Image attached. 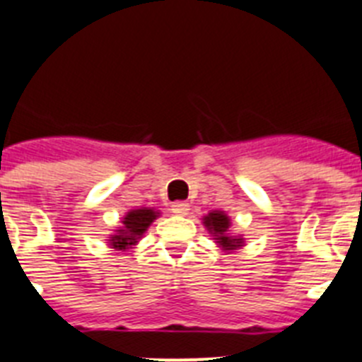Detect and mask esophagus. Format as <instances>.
Segmentation results:
<instances>
[{"label": "esophagus", "instance_id": "obj_1", "mask_svg": "<svg viewBox=\"0 0 362 362\" xmlns=\"http://www.w3.org/2000/svg\"><path fill=\"white\" fill-rule=\"evenodd\" d=\"M188 211H190V205H188L187 202H175L174 205H172V212H174V214L185 216Z\"/></svg>", "mask_w": 362, "mask_h": 362}]
</instances>
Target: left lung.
<instances>
[{
	"label": "left lung",
	"instance_id": "obj_1",
	"mask_svg": "<svg viewBox=\"0 0 362 362\" xmlns=\"http://www.w3.org/2000/svg\"><path fill=\"white\" fill-rule=\"evenodd\" d=\"M205 225L209 227V230L214 234L219 245L228 249V251H230V249H236V247H240V243H242L240 238L227 236V228L228 225H230V219H228L223 212H211V214L205 218Z\"/></svg>",
	"mask_w": 362,
	"mask_h": 362
}]
</instances>
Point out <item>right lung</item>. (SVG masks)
<instances>
[{
	"label": "right lung",
	"mask_w": 362,
	"mask_h": 362,
	"mask_svg": "<svg viewBox=\"0 0 362 362\" xmlns=\"http://www.w3.org/2000/svg\"><path fill=\"white\" fill-rule=\"evenodd\" d=\"M159 212L151 211V209H137V211L128 212L122 225L115 236L111 238V245L115 249H126L128 245H134L137 242V238L143 236V233L150 227V223L157 218Z\"/></svg>",
	"instance_id": "1"
}]
</instances>
